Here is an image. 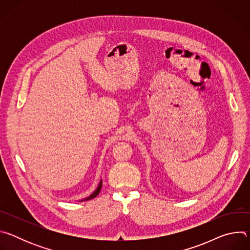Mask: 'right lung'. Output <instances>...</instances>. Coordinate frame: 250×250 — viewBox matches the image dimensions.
Returning a JSON list of instances; mask_svg holds the SVG:
<instances>
[{
    "label": "right lung",
    "instance_id": "add662e5",
    "mask_svg": "<svg viewBox=\"0 0 250 250\" xmlns=\"http://www.w3.org/2000/svg\"><path fill=\"white\" fill-rule=\"evenodd\" d=\"M101 188H102V181H100V184H99V186H98V188L95 190V192L91 195V196H89L88 198H86V199H84V200H82V201H87V200H91V199H93V198H95L96 196H98V194L100 193V191H101Z\"/></svg>",
    "mask_w": 250,
    "mask_h": 250
}]
</instances>
